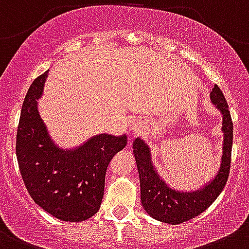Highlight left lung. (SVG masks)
I'll return each mask as SVG.
<instances>
[{
	"label": "left lung",
	"instance_id": "left-lung-1",
	"mask_svg": "<svg viewBox=\"0 0 249 249\" xmlns=\"http://www.w3.org/2000/svg\"><path fill=\"white\" fill-rule=\"evenodd\" d=\"M210 99L222 113V156L220 170L212 182L196 192H177L170 188L154 170L149 146L137 138L133 143V154L141 181V200L144 210L150 216L165 224L177 225L186 222L207 210L224 189L231 166L233 123L227 101L220 88L215 85Z\"/></svg>",
	"mask_w": 249,
	"mask_h": 249
}]
</instances>
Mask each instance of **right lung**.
Returning a JSON list of instances; mask_svg holds the SVG:
<instances>
[{
	"instance_id": "add662e5",
	"label": "right lung",
	"mask_w": 249,
	"mask_h": 249,
	"mask_svg": "<svg viewBox=\"0 0 249 249\" xmlns=\"http://www.w3.org/2000/svg\"><path fill=\"white\" fill-rule=\"evenodd\" d=\"M46 75L33 82L23 103L17 160L27 191L39 207L62 221H84L100 209L106 170L126 146L127 137L99 134L77 149L57 148L37 111Z\"/></svg>"
}]
</instances>
